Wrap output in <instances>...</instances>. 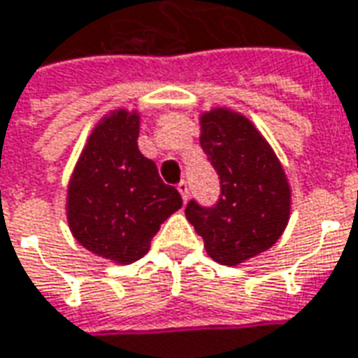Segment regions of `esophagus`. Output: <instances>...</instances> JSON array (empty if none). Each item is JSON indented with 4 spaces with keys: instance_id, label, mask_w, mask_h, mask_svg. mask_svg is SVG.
Listing matches in <instances>:
<instances>
[{
    "instance_id": "1",
    "label": "esophagus",
    "mask_w": 358,
    "mask_h": 358,
    "mask_svg": "<svg viewBox=\"0 0 358 358\" xmlns=\"http://www.w3.org/2000/svg\"><path fill=\"white\" fill-rule=\"evenodd\" d=\"M177 191L181 193L183 201H187V199H189V183H187V181H181V183L177 185Z\"/></svg>"
}]
</instances>
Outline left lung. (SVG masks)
I'll return each mask as SVG.
<instances>
[{
    "label": "left lung",
    "mask_w": 358,
    "mask_h": 358,
    "mask_svg": "<svg viewBox=\"0 0 358 358\" xmlns=\"http://www.w3.org/2000/svg\"><path fill=\"white\" fill-rule=\"evenodd\" d=\"M201 148L220 177L215 207L191 201L185 217L222 266H236L272 248L292 210V187L282 162L248 117L213 108L201 112Z\"/></svg>",
    "instance_id": "left-lung-1"
}]
</instances>
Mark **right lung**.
<instances>
[{
    "instance_id": "1",
    "label": "right lung",
    "mask_w": 358,
    "mask_h": 358,
    "mask_svg": "<svg viewBox=\"0 0 358 358\" xmlns=\"http://www.w3.org/2000/svg\"><path fill=\"white\" fill-rule=\"evenodd\" d=\"M140 112L117 108L90 131L66 187V220L76 242L114 264L145 256L151 238L183 207L175 187L138 148Z\"/></svg>"
}]
</instances>
